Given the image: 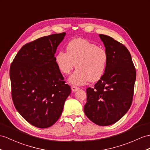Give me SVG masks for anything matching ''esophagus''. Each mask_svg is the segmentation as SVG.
<instances>
[{"mask_svg": "<svg viewBox=\"0 0 150 150\" xmlns=\"http://www.w3.org/2000/svg\"><path fill=\"white\" fill-rule=\"evenodd\" d=\"M79 89V88L76 86H71V90H72V92H76V91H78Z\"/></svg>", "mask_w": 150, "mask_h": 150, "instance_id": "esophagus-1", "label": "esophagus"}]
</instances>
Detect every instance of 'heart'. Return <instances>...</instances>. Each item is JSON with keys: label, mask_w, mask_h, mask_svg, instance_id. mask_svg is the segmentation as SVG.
<instances>
[{"label": "heart", "mask_w": 150, "mask_h": 150, "mask_svg": "<svg viewBox=\"0 0 150 150\" xmlns=\"http://www.w3.org/2000/svg\"><path fill=\"white\" fill-rule=\"evenodd\" d=\"M67 52H58L55 62L59 71L67 75L75 67L77 69L69 78L74 85L87 81L96 82L103 77L106 68L107 52L96 44L82 38L71 40L66 47Z\"/></svg>", "instance_id": "obj_1"}]
</instances>
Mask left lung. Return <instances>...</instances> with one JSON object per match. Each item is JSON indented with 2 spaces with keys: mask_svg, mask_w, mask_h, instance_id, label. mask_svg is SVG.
Instances as JSON below:
<instances>
[{
  "mask_svg": "<svg viewBox=\"0 0 150 150\" xmlns=\"http://www.w3.org/2000/svg\"><path fill=\"white\" fill-rule=\"evenodd\" d=\"M108 60L103 77L93 88L86 89V116L98 125L108 126L118 122L132 104L136 69L129 51L108 35L99 34Z\"/></svg>",
  "mask_w": 150,
  "mask_h": 150,
  "instance_id": "1",
  "label": "left lung"
}]
</instances>
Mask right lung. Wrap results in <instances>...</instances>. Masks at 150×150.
Listing matches in <instances>:
<instances>
[{"mask_svg": "<svg viewBox=\"0 0 150 150\" xmlns=\"http://www.w3.org/2000/svg\"><path fill=\"white\" fill-rule=\"evenodd\" d=\"M65 32L39 38L25 45L10 67L11 95L21 116L38 128L59 119L71 87L55 62L54 54Z\"/></svg>", "mask_w": 150, "mask_h": 150, "instance_id": "right-lung-1", "label": "right lung"}]
</instances>
